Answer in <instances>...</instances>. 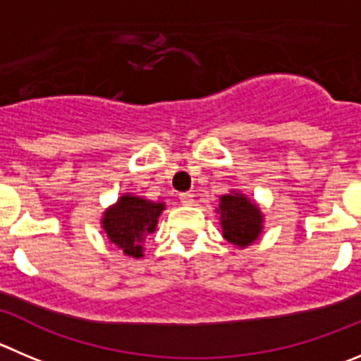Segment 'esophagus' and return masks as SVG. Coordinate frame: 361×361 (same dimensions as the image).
<instances>
[{
    "instance_id": "obj_1",
    "label": "esophagus",
    "mask_w": 361,
    "mask_h": 361,
    "mask_svg": "<svg viewBox=\"0 0 361 361\" xmlns=\"http://www.w3.org/2000/svg\"><path fill=\"white\" fill-rule=\"evenodd\" d=\"M180 201L181 204H192L194 203V194L192 192H183V194H180Z\"/></svg>"
}]
</instances>
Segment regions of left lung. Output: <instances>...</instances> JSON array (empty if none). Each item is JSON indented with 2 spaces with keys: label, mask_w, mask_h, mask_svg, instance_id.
Wrapping results in <instances>:
<instances>
[{
  "label": "left lung",
  "mask_w": 361,
  "mask_h": 361,
  "mask_svg": "<svg viewBox=\"0 0 361 361\" xmlns=\"http://www.w3.org/2000/svg\"><path fill=\"white\" fill-rule=\"evenodd\" d=\"M217 212L221 214L222 237L238 247L251 245L264 230V215L251 200L231 190L221 197Z\"/></svg>",
  "instance_id": "obj_1"
}]
</instances>
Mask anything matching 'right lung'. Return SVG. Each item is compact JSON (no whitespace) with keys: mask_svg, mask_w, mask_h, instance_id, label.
<instances>
[{"mask_svg":"<svg viewBox=\"0 0 361 361\" xmlns=\"http://www.w3.org/2000/svg\"><path fill=\"white\" fill-rule=\"evenodd\" d=\"M165 210L164 203L124 194L103 214L104 233L112 244L133 258L144 257V240L157 230L158 217Z\"/></svg>","mask_w":361,"mask_h":361,"instance_id":"1","label":"right lung"}]
</instances>
